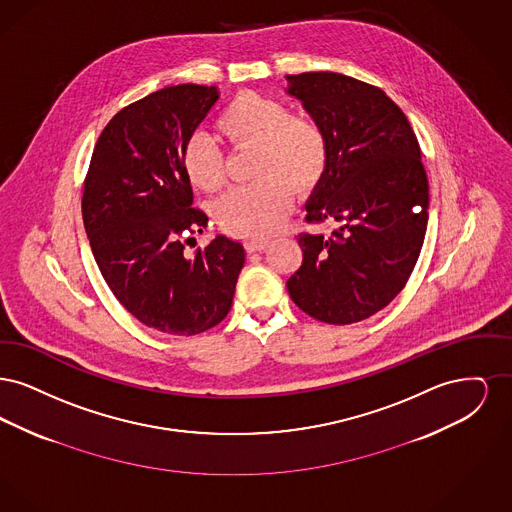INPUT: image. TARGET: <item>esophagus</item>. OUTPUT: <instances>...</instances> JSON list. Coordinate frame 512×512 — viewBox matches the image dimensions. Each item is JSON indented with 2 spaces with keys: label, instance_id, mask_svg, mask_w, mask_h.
I'll list each match as a JSON object with an SVG mask.
<instances>
[{
  "label": "esophagus",
  "instance_id": "34e87169",
  "mask_svg": "<svg viewBox=\"0 0 512 512\" xmlns=\"http://www.w3.org/2000/svg\"><path fill=\"white\" fill-rule=\"evenodd\" d=\"M268 244H270L268 240H247V242H245V249H247L249 253H255V251H265V249L268 247Z\"/></svg>",
  "mask_w": 512,
  "mask_h": 512
}]
</instances>
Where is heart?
<instances>
[{
    "instance_id": "1",
    "label": "heart",
    "mask_w": 512,
    "mask_h": 512,
    "mask_svg": "<svg viewBox=\"0 0 512 512\" xmlns=\"http://www.w3.org/2000/svg\"><path fill=\"white\" fill-rule=\"evenodd\" d=\"M217 124L232 146H259L255 172L263 176L222 195L215 205L217 220L238 236H268L292 211L291 184L309 192L324 178L330 163L328 134L315 119L292 115L282 99L257 92L232 99ZM180 163L188 180L205 192H215L226 182L224 153L201 130L186 138Z\"/></svg>"
}]
</instances>
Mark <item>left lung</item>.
Returning a JSON list of instances; mask_svg holds the SVG:
<instances>
[{
  "instance_id": "1",
  "label": "left lung",
  "mask_w": 512,
  "mask_h": 512,
  "mask_svg": "<svg viewBox=\"0 0 512 512\" xmlns=\"http://www.w3.org/2000/svg\"><path fill=\"white\" fill-rule=\"evenodd\" d=\"M288 94L326 130L330 163L307 222H338L332 238L301 232L293 303L328 324L372 317L401 292L428 224V178L405 113L380 88L340 73L288 74Z\"/></svg>"
}]
</instances>
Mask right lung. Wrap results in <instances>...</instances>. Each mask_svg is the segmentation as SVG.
<instances>
[{
	"label": "right lung",
	"mask_w": 512,
	"mask_h": 512,
	"mask_svg": "<svg viewBox=\"0 0 512 512\" xmlns=\"http://www.w3.org/2000/svg\"><path fill=\"white\" fill-rule=\"evenodd\" d=\"M215 86L178 84L121 109L103 128L84 180L82 219L99 270L122 307L171 336L228 315L244 245L217 236L186 251L207 215L182 171L186 138L217 103Z\"/></svg>",
	"instance_id": "add662e5"
}]
</instances>
